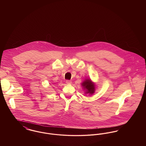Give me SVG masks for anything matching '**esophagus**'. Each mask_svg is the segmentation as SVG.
Here are the masks:
<instances>
[{"instance_id":"obj_1","label":"esophagus","mask_w":146,"mask_h":146,"mask_svg":"<svg viewBox=\"0 0 146 146\" xmlns=\"http://www.w3.org/2000/svg\"><path fill=\"white\" fill-rule=\"evenodd\" d=\"M66 83L67 84H71V83H72V82H71L70 80H66Z\"/></svg>"}]
</instances>
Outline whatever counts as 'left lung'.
I'll use <instances>...</instances> for the list:
<instances>
[{"instance_id":"8db88e82","label":"left lung","mask_w":146,"mask_h":146,"mask_svg":"<svg viewBox=\"0 0 146 146\" xmlns=\"http://www.w3.org/2000/svg\"><path fill=\"white\" fill-rule=\"evenodd\" d=\"M82 85L84 89L85 90V94H89L92 95L95 91V85L91 79H85L82 83Z\"/></svg>"}]
</instances>
